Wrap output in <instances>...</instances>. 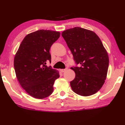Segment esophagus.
<instances>
[{"label": "esophagus", "mask_w": 125, "mask_h": 125, "mask_svg": "<svg viewBox=\"0 0 125 125\" xmlns=\"http://www.w3.org/2000/svg\"><path fill=\"white\" fill-rule=\"evenodd\" d=\"M66 70H67V68H66V69H61V70H60V71L61 73H64V72L66 71Z\"/></svg>", "instance_id": "esophagus-1"}]
</instances>
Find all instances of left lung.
<instances>
[{"instance_id":"8db88e82","label":"left lung","mask_w":125,"mask_h":125,"mask_svg":"<svg viewBox=\"0 0 125 125\" xmlns=\"http://www.w3.org/2000/svg\"><path fill=\"white\" fill-rule=\"evenodd\" d=\"M62 36L79 67H71L75 78L70 82L76 94L89 96L97 92L105 83L109 57L100 38L94 31L80 27L67 29Z\"/></svg>"}]
</instances>
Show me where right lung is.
Listing matches in <instances>:
<instances>
[{
  "instance_id": "1",
  "label": "right lung",
  "mask_w": 125,
  "mask_h": 125,
  "mask_svg": "<svg viewBox=\"0 0 125 125\" xmlns=\"http://www.w3.org/2000/svg\"><path fill=\"white\" fill-rule=\"evenodd\" d=\"M60 37V32L39 30L27 34L14 58L16 75L21 87L31 97L42 99L53 92L59 71L47 67L51 62L50 49Z\"/></svg>"
}]
</instances>
